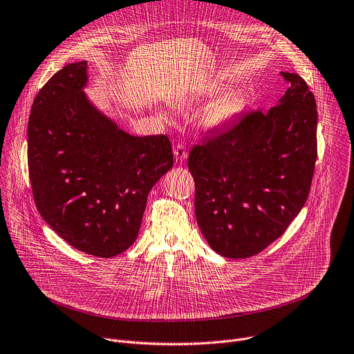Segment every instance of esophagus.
<instances>
[{
  "label": "esophagus",
  "instance_id": "esophagus-1",
  "mask_svg": "<svg viewBox=\"0 0 354 354\" xmlns=\"http://www.w3.org/2000/svg\"><path fill=\"white\" fill-rule=\"evenodd\" d=\"M174 154H175V157H176L178 161L186 160V158H187V150H186L185 145H182V143L175 145V146H174Z\"/></svg>",
  "mask_w": 354,
  "mask_h": 354
}]
</instances>
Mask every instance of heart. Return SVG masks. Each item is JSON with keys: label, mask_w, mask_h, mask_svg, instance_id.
<instances>
[{"label": "heart", "mask_w": 354, "mask_h": 354, "mask_svg": "<svg viewBox=\"0 0 354 354\" xmlns=\"http://www.w3.org/2000/svg\"><path fill=\"white\" fill-rule=\"evenodd\" d=\"M216 86L208 88L205 92L212 93ZM243 97L236 92H229L221 95L204 113V125L211 129H219L230 124L243 110Z\"/></svg>", "instance_id": "1"}]
</instances>
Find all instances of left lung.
<instances>
[{"label": "left lung", "instance_id": "left-lung-1", "mask_svg": "<svg viewBox=\"0 0 354 354\" xmlns=\"http://www.w3.org/2000/svg\"><path fill=\"white\" fill-rule=\"evenodd\" d=\"M281 75L290 88L279 104L244 114L189 154L198 226L226 258L262 252L287 230L310 192L316 100L302 77Z\"/></svg>", "mask_w": 354, "mask_h": 354}]
</instances>
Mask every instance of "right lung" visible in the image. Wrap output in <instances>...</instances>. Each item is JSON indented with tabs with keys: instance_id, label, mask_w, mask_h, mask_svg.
<instances>
[{
	"instance_id": "obj_1",
	"label": "right lung",
	"mask_w": 354,
	"mask_h": 354,
	"mask_svg": "<svg viewBox=\"0 0 354 354\" xmlns=\"http://www.w3.org/2000/svg\"><path fill=\"white\" fill-rule=\"evenodd\" d=\"M86 62L64 66L37 93L27 162L42 219L71 247L111 258L136 240L147 196L174 164L168 136H132L86 99Z\"/></svg>"
}]
</instances>
